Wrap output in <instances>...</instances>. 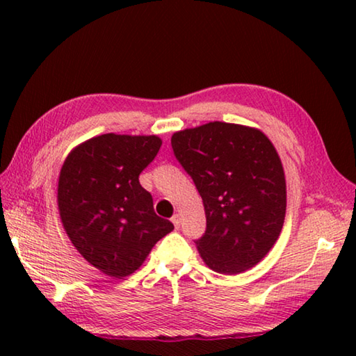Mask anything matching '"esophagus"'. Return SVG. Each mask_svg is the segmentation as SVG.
Returning <instances> with one entry per match:
<instances>
[{
	"mask_svg": "<svg viewBox=\"0 0 356 356\" xmlns=\"http://www.w3.org/2000/svg\"><path fill=\"white\" fill-rule=\"evenodd\" d=\"M171 221H172V225H174V227H176V229H179V226H180V216H179L177 213L172 216V218H171Z\"/></svg>",
	"mask_w": 356,
	"mask_h": 356,
	"instance_id": "34e87169",
	"label": "esophagus"
}]
</instances>
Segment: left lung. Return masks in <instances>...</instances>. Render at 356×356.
Listing matches in <instances>:
<instances>
[{"instance_id": "obj_1", "label": "left lung", "mask_w": 356, "mask_h": 356, "mask_svg": "<svg viewBox=\"0 0 356 356\" xmlns=\"http://www.w3.org/2000/svg\"><path fill=\"white\" fill-rule=\"evenodd\" d=\"M179 163L202 197L207 227L196 248L209 268L238 275L273 248L286 216V177L261 130L209 122L171 138Z\"/></svg>"}]
</instances>
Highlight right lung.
Segmentation results:
<instances>
[{"instance_id": "1", "label": "right lung", "mask_w": 356, "mask_h": 356, "mask_svg": "<svg viewBox=\"0 0 356 356\" xmlns=\"http://www.w3.org/2000/svg\"><path fill=\"white\" fill-rule=\"evenodd\" d=\"M160 146L155 135L94 136L70 150L59 172L65 234L89 264L113 278L136 272L174 229L154 212L152 196L140 184Z\"/></svg>"}]
</instances>
